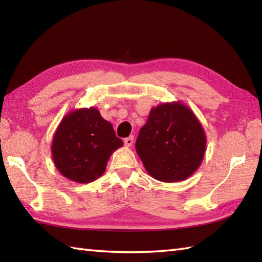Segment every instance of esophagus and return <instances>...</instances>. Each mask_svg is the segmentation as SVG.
Returning a JSON list of instances; mask_svg holds the SVG:
<instances>
[{"instance_id": "esophagus-1", "label": "esophagus", "mask_w": 262, "mask_h": 262, "mask_svg": "<svg viewBox=\"0 0 262 262\" xmlns=\"http://www.w3.org/2000/svg\"><path fill=\"white\" fill-rule=\"evenodd\" d=\"M124 142H125V145H126V146L130 147V146L133 145V143H134V136H129V137H127Z\"/></svg>"}]
</instances>
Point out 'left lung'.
Masks as SVG:
<instances>
[{"label": "left lung", "instance_id": "obj_1", "mask_svg": "<svg viewBox=\"0 0 262 262\" xmlns=\"http://www.w3.org/2000/svg\"><path fill=\"white\" fill-rule=\"evenodd\" d=\"M202 122L180 100L149 111L136 141V152L147 173L162 182L183 181L202 164L206 152Z\"/></svg>", "mask_w": 262, "mask_h": 262}]
</instances>
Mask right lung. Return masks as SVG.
<instances>
[{"label":"right lung","mask_w":262,"mask_h":262,"mask_svg":"<svg viewBox=\"0 0 262 262\" xmlns=\"http://www.w3.org/2000/svg\"><path fill=\"white\" fill-rule=\"evenodd\" d=\"M124 143L98 108H79L66 114L52 141V157L59 173L77 183L101 177L108 160Z\"/></svg>","instance_id":"1"}]
</instances>
